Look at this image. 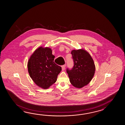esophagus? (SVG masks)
<instances>
[{
    "label": "esophagus",
    "mask_w": 125,
    "mask_h": 125,
    "mask_svg": "<svg viewBox=\"0 0 125 125\" xmlns=\"http://www.w3.org/2000/svg\"><path fill=\"white\" fill-rule=\"evenodd\" d=\"M65 67H66V65H64L62 66V71H64L65 69Z\"/></svg>",
    "instance_id": "34e87169"
}]
</instances>
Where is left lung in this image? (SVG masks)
<instances>
[{
	"label": "left lung",
	"instance_id": "obj_1",
	"mask_svg": "<svg viewBox=\"0 0 125 125\" xmlns=\"http://www.w3.org/2000/svg\"><path fill=\"white\" fill-rule=\"evenodd\" d=\"M74 66L67 69L70 82L75 88H81L88 85L93 78L96 66L90 53L84 49L73 50L71 52Z\"/></svg>",
	"mask_w": 125,
	"mask_h": 125
}]
</instances>
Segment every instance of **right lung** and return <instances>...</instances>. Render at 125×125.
Masks as SVG:
<instances>
[{
  "mask_svg": "<svg viewBox=\"0 0 125 125\" xmlns=\"http://www.w3.org/2000/svg\"><path fill=\"white\" fill-rule=\"evenodd\" d=\"M51 49L40 46L32 53L28 62V70L33 81L39 87L48 89L56 82L61 66L55 63Z\"/></svg>",
  "mask_w": 125,
  "mask_h": 125,
  "instance_id": "right-lung-1",
  "label": "right lung"
}]
</instances>
